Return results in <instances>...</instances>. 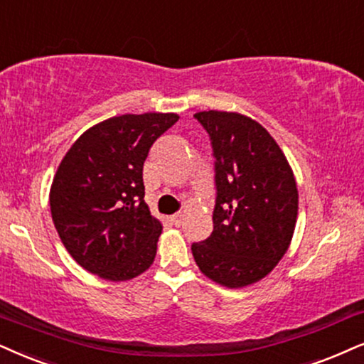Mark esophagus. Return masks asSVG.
<instances>
[{
  "mask_svg": "<svg viewBox=\"0 0 364 364\" xmlns=\"http://www.w3.org/2000/svg\"><path fill=\"white\" fill-rule=\"evenodd\" d=\"M183 216H185L183 213H174V215L171 216V222H173L174 225H176V227H179V225L183 223Z\"/></svg>",
  "mask_w": 364,
  "mask_h": 364,
  "instance_id": "obj_1",
  "label": "esophagus"
}]
</instances>
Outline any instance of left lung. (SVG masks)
I'll return each mask as SVG.
<instances>
[{"label":"left lung","instance_id":"1","mask_svg":"<svg viewBox=\"0 0 364 364\" xmlns=\"http://www.w3.org/2000/svg\"><path fill=\"white\" fill-rule=\"evenodd\" d=\"M215 158L213 232L193 243L196 265L230 289L259 282L279 264L296 228L299 195L287 158L254 119L203 110Z\"/></svg>","mask_w":364,"mask_h":364}]
</instances>
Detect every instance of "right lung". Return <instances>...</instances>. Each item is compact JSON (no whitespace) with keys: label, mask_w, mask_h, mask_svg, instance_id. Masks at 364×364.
<instances>
[{"label":"right lung","mask_w":364,"mask_h":364,"mask_svg":"<svg viewBox=\"0 0 364 364\" xmlns=\"http://www.w3.org/2000/svg\"><path fill=\"white\" fill-rule=\"evenodd\" d=\"M178 114H124L87 129L62 159L50 190L60 240L80 267L121 282L154 262L159 220L144 201L142 166Z\"/></svg>","instance_id":"right-lung-1"}]
</instances>
